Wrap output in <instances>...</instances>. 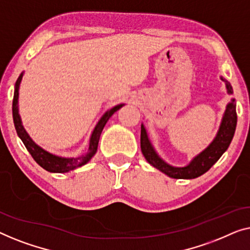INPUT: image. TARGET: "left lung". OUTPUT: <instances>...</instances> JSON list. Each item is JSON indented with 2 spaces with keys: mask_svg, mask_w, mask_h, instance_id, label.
<instances>
[{
  "mask_svg": "<svg viewBox=\"0 0 250 250\" xmlns=\"http://www.w3.org/2000/svg\"><path fill=\"white\" fill-rule=\"evenodd\" d=\"M221 80L226 83L228 94L231 95L233 93L230 83L227 82L223 77H221ZM235 126H237V112H235V101L234 98H232L230 103L227 105L215 138L186 167H172L162 160L150 143L144 125H142V131H140V148L146 161L168 177L174 179H195L208 171L228 149L233 138Z\"/></svg>",
  "mask_w": 250,
  "mask_h": 250,
  "instance_id": "obj_1",
  "label": "left lung"
}]
</instances>
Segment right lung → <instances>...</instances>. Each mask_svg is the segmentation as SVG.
Here are the masks:
<instances>
[{
	"mask_svg": "<svg viewBox=\"0 0 250 250\" xmlns=\"http://www.w3.org/2000/svg\"><path fill=\"white\" fill-rule=\"evenodd\" d=\"M23 72H21L19 78L17 79L16 85H15V95H13V102H12V115H13V122H15V126L17 130V133L20 137V139L22 140L23 145L26 146L28 152L30 153V155L33 156V159L36 161L38 165H41L42 167L45 168V170L48 172H53V173H65V172H69L71 170H75L77 167H83L86 163L91 160L95 154L97 152V146H98V140H100L101 133L103 131V128L106 125L112 115H113L115 112L124 106L125 104H119L117 106L110 108V110L105 112V113L102 115L100 121L97 122V125H95V128L91 132L90 139H89V147L87 149L86 154L83 155H80L78 157H61L56 156L53 154L46 152V150L42 148L35 144L33 139L30 138L29 135H28L26 130H24L22 122H21V118L19 115V107H18V100H19V87L21 79H22Z\"/></svg>",
	"mask_w": 250,
	"mask_h": 250,
	"instance_id": "obj_1",
	"label": "right lung"
}]
</instances>
